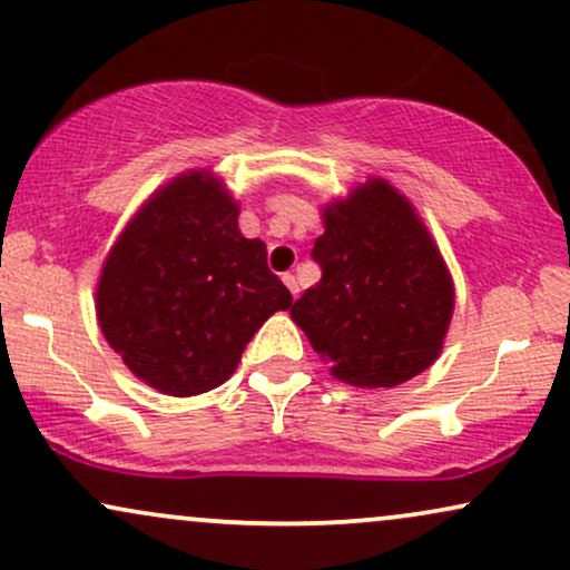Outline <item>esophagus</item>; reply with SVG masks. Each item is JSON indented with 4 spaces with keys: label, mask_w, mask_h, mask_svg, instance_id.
<instances>
[{
    "label": "esophagus",
    "mask_w": 570,
    "mask_h": 570,
    "mask_svg": "<svg viewBox=\"0 0 570 570\" xmlns=\"http://www.w3.org/2000/svg\"><path fill=\"white\" fill-rule=\"evenodd\" d=\"M281 281H284L286 284V289H289L294 297H297L299 294V284H297V276H294V273H284V276H281Z\"/></svg>",
    "instance_id": "obj_1"
}]
</instances>
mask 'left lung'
Returning <instances> with one entry per match:
<instances>
[{
	"mask_svg": "<svg viewBox=\"0 0 570 570\" xmlns=\"http://www.w3.org/2000/svg\"><path fill=\"white\" fill-rule=\"evenodd\" d=\"M324 228L311 252L321 281L292 305L313 351L355 387H395L433 366L454 284L406 196L374 177L328 204Z\"/></svg>",
	"mask_w": 570,
	"mask_h": 570,
	"instance_id": "1",
	"label": "left lung"
}]
</instances>
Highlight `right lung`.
Listing matches in <instances>:
<instances>
[{
	"label": "right lung",
	"instance_id": "add662e5",
	"mask_svg": "<svg viewBox=\"0 0 570 570\" xmlns=\"http://www.w3.org/2000/svg\"><path fill=\"white\" fill-rule=\"evenodd\" d=\"M292 294L238 204L209 173H185L142 204L108 252L98 321L137 380L188 397L223 385L244 347Z\"/></svg>",
	"mask_w": 570,
	"mask_h": 570
}]
</instances>
